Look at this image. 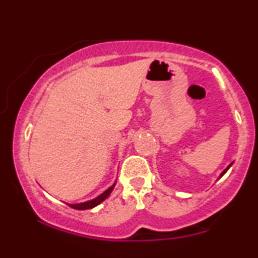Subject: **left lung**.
Listing matches in <instances>:
<instances>
[{"label":"left lung","mask_w":258,"mask_h":258,"mask_svg":"<svg viewBox=\"0 0 258 258\" xmlns=\"http://www.w3.org/2000/svg\"><path fill=\"white\" fill-rule=\"evenodd\" d=\"M230 166H232V164H230V165H229V166H228V167H227V168H226V170H224V171H223V172H222V173H221V177H222V176H223V174H224V173H226V172H227V171H228V168H229V167H230Z\"/></svg>","instance_id":"8db88e82"}]
</instances>
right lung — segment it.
<instances>
[{"label":"right lung","mask_w":258,"mask_h":258,"mask_svg":"<svg viewBox=\"0 0 258 258\" xmlns=\"http://www.w3.org/2000/svg\"><path fill=\"white\" fill-rule=\"evenodd\" d=\"M114 186H115V184H112L110 188L106 189L104 193L100 194L98 198H96V199L90 200V201H86V203H81V204H73V205H72V204H68V205H69L70 207H73V209H76V210H88V209H92V207L99 205V204L102 203V201H104L106 198H108L109 195H110V193L112 191V189H114Z\"/></svg>","instance_id":"1"}]
</instances>
